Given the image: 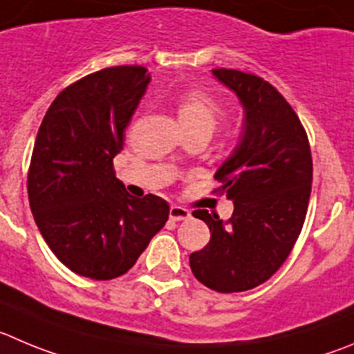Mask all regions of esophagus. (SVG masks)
<instances>
[{"instance_id": "esophagus-1", "label": "esophagus", "mask_w": 354, "mask_h": 354, "mask_svg": "<svg viewBox=\"0 0 354 354\" xmlns=\"http://www.w3.org/2000/svg\"><path fill=\"white\" fill-rule=\"evenodd\" d=\"M169 218L173 222H181V220H188L190 218V211L185 209L181 206H171L169 209Z\"/></svg>"}]
</instances>
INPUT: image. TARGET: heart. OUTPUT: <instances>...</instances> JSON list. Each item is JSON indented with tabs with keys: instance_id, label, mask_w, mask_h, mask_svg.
Wrapping results in <instances>:
<instances>
[{
	"instance_id": "1",
	"label": "heart",
	"mask_w": 354,
	"mask_h": 354,
	"mask_svg": "<svg viewBox=\"0 0 354 354\" xmlns=\"http://www.w3.org/2000/svg\"><path fill=\"white\" fill-rule=\"evenodd\" d=\"M222 117V104L204 91H188L178 101V120L185 131L213 132Z\"/></svg>"
}]
</instances>
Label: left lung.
I'll use <instances>...</instances> for the list:
<instances>
[{"mask_svg":"<svg viewBox=\"0 0 354 354\" xmlns=\"http://www.w3.org/2000/svg\"><path fill=\"white\" fill-rule=\"evenodd\" d=\"M211 71L236 92L244 122L236 148L214 174L234 213L223 222L206 209L194 211L209 227L211 239L190 255V269L214 292H246L283 266L302 230L311 148L293 108L269 82L237 69Z\"/></svg>","mask_w":354,"mask_h":354,"instance_id":"1","label":"left lung"}]
</instances>
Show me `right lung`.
<instances>
[{"label":"right lung","instance_id":"add662e5","mask_svg":"<svg viewBox=\"0 0 354 354\" xmlns=\"http://www.w3.org/2000/svg\"><path fill=\"white\" fill-rule=\"evenodd\" d=\"M150 84L143 66H113L66 87L43 117L28 173L29 206L54 255L106 281L127 272L166 225L169 204L129 196L113 171Z\"/></svg>","mask_w":354,"mask_h":354}]
</instances>
